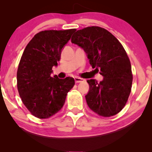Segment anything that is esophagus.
Wrapping results in <instances>:
<instances>
[{
	"label": "esophagus",
	"mask_w": 152,
	"mask_h": 152,
	"mask_svg": "<svg viewBox=\"0 0 152 152\" xmlns=\"http://www.w3.org/2000/svg\"><path fill=\"white\" fill-rule=\"evenodd\" d=\"M75 83H80V82H84V79L78 77H75Z\"/></svg>",
	"instance_id": "obj_1"
}]
</instances>
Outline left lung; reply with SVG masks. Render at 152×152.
Segmentation results:
<instances>
[{
  "label": "left lung",
  "mask_w": 152,
  "mask_h": 152,
  "mask_svg": "<svg viewBox=\"0 0 152 152\" xmlns=\"http://www.w3.org/2000/svg\"><path fill=\"white\" fill-rule=\"evenodd\" d=\"M71 42L84 49L93 68L104 77L99 83L87 80L90 89L85 97L88 107L103 117L116 115L132 91V66L125 50L111 32L97 26L77 30Z\"/></svg>",
  "instance_id": "left-lung-1"
}]
</instances>
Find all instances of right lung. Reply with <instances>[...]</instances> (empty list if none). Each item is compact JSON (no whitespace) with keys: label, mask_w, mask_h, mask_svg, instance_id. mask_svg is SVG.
Masks as SVG:
<instances>
[{"label":"right lung","mask_w":152,"mask_h":152,"mask_svg":"<svg viewBox=\"0 0 152 152\" xmlns=\"http://www.w3.org/2000/svg\"><path fill=\"white\" fill-rule=\"evenodd\" d=\"M75 31H41L24 50L16 75L17 88L23 103L35 117L45 119L59 111L74 86L71 77L59 79L50 75L60 60L62 48Z\"/></svg>","instance_id":"add662e5"}]
</instances>
